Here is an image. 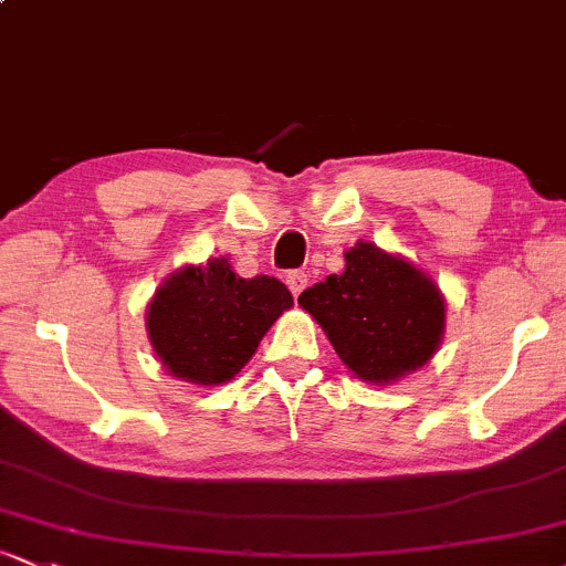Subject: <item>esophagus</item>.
<instances>
[{
	"mask_svg": "<svg viewBox=\"0 0 566 566\" xmlns=\"http://www.w3.org/2000/svg\"><path fill=\"white\" fill-rule=\"evenodd\" d=\"M287 287L292 295H301V292L308 287V274H303V271H292V274H287Z\"/></svg>",
	"mask_w": 566,
	"mask_h": 566,
	"instance_id": "34e87169",
	"label": "esophagus"
}]
</instances>
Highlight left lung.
<instances>
[{"label":"left lung","instance_id":"8db88e82","mask_svg":"<svg viewBox=\"0 0 566 566\" xmlns=\"http://www.w3.org/2000/svg\"><path fill=\"white\" fill-rule=\"evenodd\" d=\"M354 378L391 386L433 359L447 329L439 284L405 255L356 242L346 269L297 297Z\"/></svg>","mask_w":566,"mask_h":566}]
</instances>
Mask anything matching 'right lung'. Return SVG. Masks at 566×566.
Masks as SVG:
<instances>
[{"label":"right lung","mask_w":566,"mask_h":566,"mask_svg":"<svg viewBox=\"0 0 566 566\" xmlns=\"http://www.w3.org/2000/svg\"><path fill=\"white\" fill-rule=\"evenodd\" d=\"M292 295L274 276L242 279L229 258L180 265L146 308L154 354L172 378L223 386L242 373Z\"/></svg>","instance_id":"right-lung-1"}]
</instances>
